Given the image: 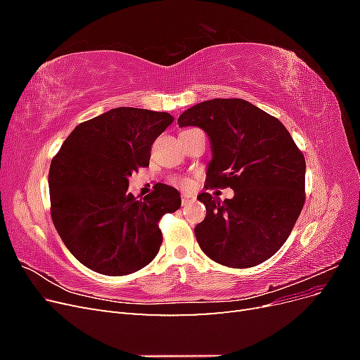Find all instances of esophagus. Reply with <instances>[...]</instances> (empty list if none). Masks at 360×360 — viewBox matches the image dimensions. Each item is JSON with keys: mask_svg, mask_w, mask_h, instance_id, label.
I'll list each match as a JSON object with an SVG mask.
<instances>
[{"mask_svg": "<svg viewBox=\"0 0 360 360\" xmlns=\"http://www.w3.org/2000/svg\"><path fill=\"white\" fill-rule=\"evenodd\" d=\"M193 201H195V195L188 193V192L181 193V204H183V205H189V204H192Z\"/></svg>", "mask_w": 360, "mask_h": 360, "instance_id": "esophagus-1", "label": "esophagus"}]
</instances>
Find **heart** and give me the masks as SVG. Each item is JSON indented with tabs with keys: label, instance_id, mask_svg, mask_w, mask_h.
I'll return each mask as SVG.
<instances>
[{
	"label": "heart",
	"instance_id": "heart-1",
	"mask_svg": "<svg viewBox=\"0 0 360 360\" xmlns=\"http://www.w3.org/2000/svg\"><path fill=\"white\" fill-rule=\"evenodd\" d=\"M174 183L177 184V186H181V188H186L189 184V180L186 177H176L174 179Z\"/></svg>",
	"mask_w": 360,
	"mask_h": 360
}]
</instances>
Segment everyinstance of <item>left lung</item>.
Instances as JSON below:
<instances>
[{"mask_svg":"<svg viewBox=\"0 0 360 360\" xmlns=\"http://www.w3.org/2000/svg\"><path fill=\"white\" fill-rule=\"evenodd\" d=\"M212 144L205 188H231V200L202 192L204 221L195 226L202 252L234 269L254 267L285 243L304 204V158L278 118L243 99H213L184 111Z\"/></svg>","mask_w":360,"mask_h":360,"instance_id":"left-lung-1","label":"left lung"}]
</instances>
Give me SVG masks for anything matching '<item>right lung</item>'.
<instances>
[{
    "label": "right lung",
    "instance_id": "right-lung-1",
    "mask_svg": "<svg viewBox=\"0 0 360 360\" xmlns=\"http://www.w3.org/2000/svg\"><path fill=\"white\" fill-rule=\"evenodd\" d=\"M174 118L141 108H114L81 123L51 162V216L61 240L85 267L123 276L159 252L160 217L180 209L177 189L158 183L144 198L129 177L148 167L155 139Z\"/></svg>",
    "mask_w": 360,
    "mask_h": 360
}]
</instances>
